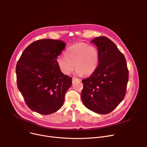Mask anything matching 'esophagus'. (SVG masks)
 <instances>
[{
  "label": "esophagus",
  "instance_id": "obj_1",
  "mask_svg": "<svg viewBox=\"0 0 147 147\" xmlns=\"http://www.w3.org/2000/svg\"><path fill=\"white\" fill-rule=\"evenodd\" d=\"M79 79H77L76 78H75V77H73V81H74V80H78Z\"/></svg>",
  "mask_w": 147,
  "mask_h": 147
}]
</instances>
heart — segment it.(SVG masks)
<instances>
[{"label": "heart", "instance_id": "1", "mask_svg": "<svg viewBox=\"0 0 147 147\" xmlns=\"http://www.w3.org/2000/svg\"><path fill=\"white\" fill-rule=\"evenodd\" d=\"M99 59V54L96 47L79 42L68 48L65 52V57H58L56 61L60 71L64 74H70L75 65L77 74L89 76L97 68Z\"/></svg>", "mask_w": 147, "mask_h": 147}]
</instances>
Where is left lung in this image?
I'll return each instance as SVG.
<instances>
[{"mask_svg":"<svg viewBox=\"0 0 147 147\" xmlns=\"http://www.w3.org/2000/svg\"><path fill=\"white\" fill-rule=\"evenodd\" d=\"M99 54L95 71L82 80L81 99L89 110L106 114L111 113L124 99L129 80V70L125 56L117 46L105 36L92 40Z\"/></svg>","mask_w":147,"mask_h":147,"instance_id":"left-lung-1","label":"left lung"}]
</instances>
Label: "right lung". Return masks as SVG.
Returning a JSON list of instances; mask_svg holds the SVG:
<instances>
[{"label": "right lung", "instance_id": "obj_1", "mask_svg": "<svg viewBox=\"0 0 147 147\" xmlns=\"http://www.w3.org/2000/svg\"><path fill=\"white\" fill-rule=\"evenodd\" d=\"M65 47L58 40H38L23 51L16 65L17 86L29 109L40 114L63 106L72 78L62 73L56 59Z\"/></svg>", "mask_w": 147, "mask_h": 147}]
</instances>
